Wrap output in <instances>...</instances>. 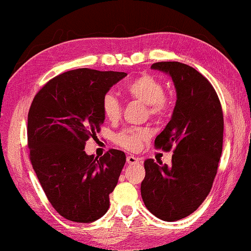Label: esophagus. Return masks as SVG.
I'll return each mask as SVG.
<instances>
[{"instance_id": "obj_1", "label": "esophagus", "mask_w": 251, "mask_h": 251, "mask_svg": "<svg viewBox=\"0 0 251 251\" xmlns=\"http://www.w3.org/2000/svg\"><path fill=\"white\" fill-rule=\"evenodd\" d=\"M126 161L128 164H136V163H140L141 160L136 158V156H134V155H128L126 158Z\"/></svg>"}]
</instances>
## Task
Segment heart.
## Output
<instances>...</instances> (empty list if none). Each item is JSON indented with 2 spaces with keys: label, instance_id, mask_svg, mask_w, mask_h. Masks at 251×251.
I'll return each mask as SVG.
<instances>
[{
  "label": "heart",
  "instance_id": "b5f03b06",
  "mask_svg": "<svg viewBox=\"0 0 251 251\" xmlns=\"http://www.w3.org/2000/svg\"><path fill=\"white\" fill-rule=\"evenodd\" d=\"M164 88L162 82L158 78L144 74L130 82L125 88L126 96L136 101L147 104L151 116L161 118L169 114L170 102L163 96ZM101 110L104 117L111 122L117 121L121 116V103L113 93L108 92L101 100ZM150 132L147 128H129L119 133L116 141L119 145L128 150H137L148 141Z\"/></svg>",
  "mask_w": 251,
  "mask_h": 251
}]
</instances>
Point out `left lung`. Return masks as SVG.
Instances as JSON below:
<instances>
[{
    "instance_id": "8db88e82",
    "label": "left lung",
    "mask_w": 251,
    "mask_h": 251,
    "mask_svg": "<svg viewBox=\"0 0 251 251\" xmlns=\"http://www.w3.org/2000/svg\"><path fill=\"white\" fill-rule=\"evenodd\" d=\"M152 70L168 74L177 100L155 147L175 149L170 166L144 162L141 195L156 218L174 222L192 214L211 192L223 145V113L214 88L192 66L159 62Z\"/></svg>"
}]
</instances>
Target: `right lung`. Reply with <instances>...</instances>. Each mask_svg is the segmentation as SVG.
<instances>
[{
  "label": "right lung",
  "instance_id": "1",
  "mask_svg": "<svg viewBox=\"0 0 251 251\" xmlns=\"http://www.w3.org/2000/svg\"><path fill=\"white\" fill-rule=\"evenodd\" d=\"M126 75L67 71L47 82L30 107L27 133L32 168L48 201L70 221L95 222L109 208L125 153L109 150L99 158L88 155L84 145L104 122L103 96Z\"/></svg>",
  "mask_w": 251,
  "mask_h": 251
}]
</instances>
